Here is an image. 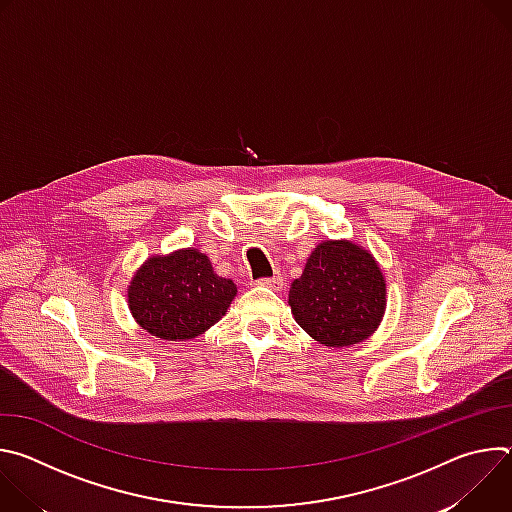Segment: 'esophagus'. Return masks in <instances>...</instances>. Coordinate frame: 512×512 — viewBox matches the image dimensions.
I'll use <instances>...</instances> for the list:
<instances>
[{
	"label": "esophagus",
	"instance_id": "esophagus-1",
	"mask_svg": "<svg viewBox=\"0 0 512 512\" xmlns=\"http://www.w3.org/2000/svg\"><path fill=\"white\" fill-rule=\"evenodd\" d=\"M257 283H259V285H263V287H271V289H281V285H283V279H281L279 275H273V277H263V279H259Z\"/></svg>",
	"mask_w": 512,
	"mask_h": 512
}]
</instances>
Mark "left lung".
Returning a JSON list of instances; mask_svg holds the SVG:
<instances>
[{"label": "left lung", "mask_w": 512, "mask_h": 512, "mask_svg": "<svg viewBox=\"0 0 512 512\" xmlns=\"http://www.w3.org/2000/svg\"><path fill=\"white\" fill-rule=\"evenodd\" d=\"M296 322L320 344L346 348L371 338L387 310V281L369 249L350 239L316 245L289 300Z\"/></svg>", "instance_id": "obj_1"}]
</instances>
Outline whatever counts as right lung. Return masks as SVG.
Wrapping results in <instances>:
<instances>
[{"instance_id":"obj_1","label":"right lung","mask_w":512,"mask_h":512,"mask_svg":"<svg viewBox=\"0 0 512 512\" xmlns=\"http://www.w3.org/2000/svg\"><path fill=\"white\" fill-rule=\"evenodd\" d=\"M235 296V281L216 275L206 253L194 247L148 257L127 285V306L139 328L170 342L204 334Z\"/></svg>"}]
</instances>
